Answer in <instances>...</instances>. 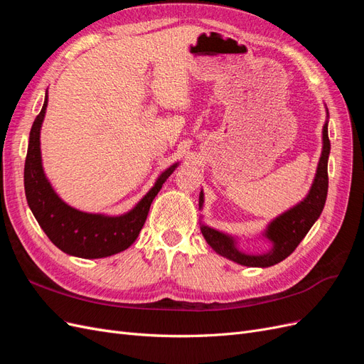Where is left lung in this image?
Here are the masks:
<instances>
[{"label": "left lung", "mask_w": 364, "mask_h": 364, "mask_svg": "<svg viewBox=\"0 0 364 364\" xmlns=\"http://www.w3.org/2000/svg\"><path fill=\"white\" fill-rule=\"evenodd\" d=\"M331 150V142L328 138V123L323 126V150L313 186L310 193L301 202L291 208L290 211L284 213L278 218H274L266 230V237L273 243V249L264 255H246V253L237 250L234 240L218 232V230L203 226L200 228L206 243L211 246L218 255H222L230 261L238 262L247 267H270L281 262L294 252L299 246L304 237L311 229L318 215L322 214L326 194H328V156ZM203 203V193H200L199 205Z\"/></svg>", "instance_id": "8db88e82"}]
</instances>
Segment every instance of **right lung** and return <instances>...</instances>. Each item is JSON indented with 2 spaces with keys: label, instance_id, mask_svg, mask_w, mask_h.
<instances>
[{
  "label": "right lung",
  "instance_id": "obj_1",
  "mask_svg": "<svg viewBox=\"0 0 364 364\" xmlns=\"http://www.w3.org/2000/svg\"><path fill=\"white\" fill-rule=\"evenodd\" d=\"M46 107L47 97L30 130L24 167L26 197L33 215L51 240V243L68 255L90 259L111 257L114 253L126 250L134 245L139 235L153 199L162 188V183L178 167V164L165 170L158 178L155 186L124 215L106 217L77 211L59 199L42 170L39 134Z\"/></svg>",
  "mask_w": 364,
  "mask_h": 364
}]
</instances>
